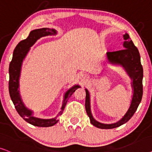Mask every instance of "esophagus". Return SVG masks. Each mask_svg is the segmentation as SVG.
<instances>
[{
    "label": "esophagus",
    "instance_id": "esophagus-1",
    "mask_svg": "<svg viewBox=\"0 0 152 152\" xmlns=\"http://www.w3.org/2000/svg\"><path fill=\"white\" fill-rule=\"evenodd\" d=\"M80 78L82 80H87L88 78V76H87L86 74H81L80 76Z\"/></svg>",
    "mask_w": 152,
    "mask_h": 152
}]
</instances>
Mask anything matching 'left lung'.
Segmentation results:
<instances>
[{"instance_id":"1","label":"left lung","mask_w":152,"mask_h":152,"mask_svg":"<svg viewBox=\"0 0 152 152\" xmlns=\"http://www.w3.org/2000/svg\"><path fill=\"white\" fill-rule=\"evenodd\" d=\"M123 37L125 40L123 44L124 49L114 52H107L106 56L108 63L122 66L132 80L131 88L133 90V95L131 104L128 110L119 121L112 124L101 123L95 120L92 116L91 112L90 92L86 89V110L87 114L90 117L91 124L99 129H114L125 124L132 117L142 99L143 69L140 62V56L138 49L129 37V34L125 33Z\"/></svg>"}]
</instances>
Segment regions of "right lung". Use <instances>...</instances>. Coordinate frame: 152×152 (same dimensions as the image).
Instances as JSON below:
<instances>
[{
    "label": "right lung",
    "instance_id": "obj_1",
    "mask_svg": "<svg viewBox=\"0 0 152 152\" xmlns=\"http://www.w3.org/2000/svg\"><path fill=\"white\" fill-rule=\"evenodd\" d=\"M56 34L57 30L53 28L50 29L48 28H39L30 31L28 37L26 39L20 42L16 46L13 52L12 60L10 64L9 92L11 99L20 116L28 123L35 126L48 127L55 125L59 120L58 117L63 113L68 99L72 96L76 90L80 88L78 85H74L66 91L64 95V99L60 112L55 117L51 119H41L35 117L33 115V111L28 108L22 101L19 91V78L23 60L29 52L30 47L33 46L38 39L42 37L56 35Z\"/></svg>",
    "mask_w": 152,
    "mask_h": 152
}]
</instances>
